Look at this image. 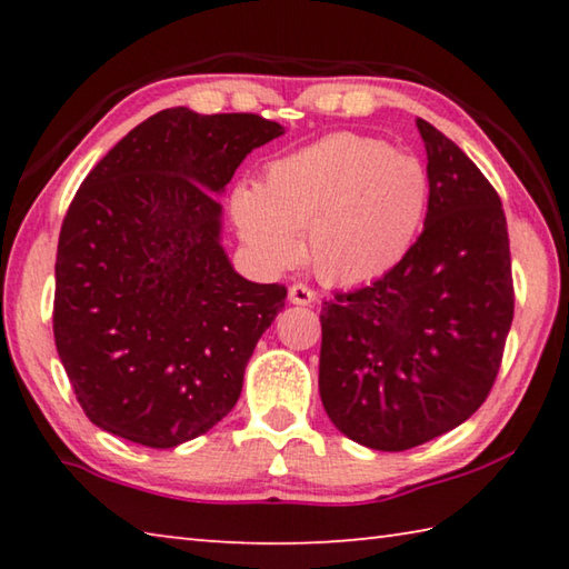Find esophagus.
I'll return each mask as SVG.
<instances>
[{"mask_svg": "<svg viewBox=\"0 0 569 569\" xmlns=\"http://www.w3.org/2000/svg\"><path fill=\"white\" fill-rule=\"evenodd\" d=\"M288 301L296 306H311L316 301V291H311V288L303 283H293L288 288Z\"/></svg>", "mask_w": 569, "mask_h": 569, "instance_id": "1", "label": "esophagus"}]
</instances>
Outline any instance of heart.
Instances as JSON below:
<instances>
[{
    "instance_id": "heart-1",
    "label": "heart",
    "mask_w": 569,
    "mask_h": 569,
    "mask_svg": "<svg viewBox=\"0 0 569 569\" xmlns=\"http://www.w3.org/2000/svg\"><path fill=\"white\" fill-rule=\"evenodd\" d=\"M429 178L387 142L331 134L266 168L261 186H238L230 210L240 238L268 268L306 253L323 281L353 286L397 266L421 228Z\"/></svg>"
}]
</instances>
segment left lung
<instances>
[{
    "instance_id": "1",
    "label": "left lung",
    "mask_w": 569,
    "mask_h": 569,
    "mask_svg": "<svg viewBox=\"0 0 569 569\" xmlns=\"http://www.w3.org/2000/svg\"><path fill=\"white\" fill-rule=\"evenodd\" d=\"M417 128L429 178L421 236L379 281L321 306L323 409L379 451L447 435L485 403L515 313L499 196L447 134L421 118Z\"/></svg>"
}]
</instances>
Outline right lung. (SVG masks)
Returning a JSON list of instances; mask_svg holds the SVG:
<instances>
[{
	"instance_id": "obj_1",
	"label": "right lung",
	"mask_w": 569,
	"mask_h": 569,
	"mask_svg": "<svg viewBox=\"0 0 569 569\" xmlns=\"http://www.w3.org/2000/svg\"><path fill=\"white\" fill-rule=\"evenodd\" d=\"M258 114H152L77 190L54 263V343L88 419L172 449L226 417L286 288L236 273L223 196L250 150L281 138Z\"/></svg>"
}]
</instances>
